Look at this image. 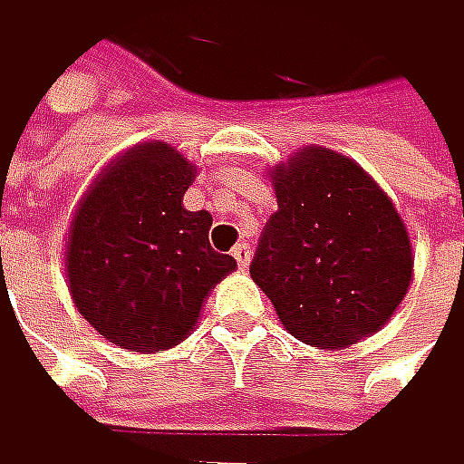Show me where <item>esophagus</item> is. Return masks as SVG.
Instances as JSON below:
<instances>
[{
    "label": "esophagus",
    "mask_w": 464,
    "mask_h": 464,
    "mask_svg": "<svg viewBox=\"0 0 464 464\" xmlns=\"http://www.w3.org/2000/svg\"><path fill=\"white\" fill-rule=\"evenodd\" d=\"M230 256H234V258H237V264H239V266L245 269V266L250 264V245L239 242V245H237L234 250H230Z\"/></svg>",
    "instance_id": "34e87169"
}]
</instances>
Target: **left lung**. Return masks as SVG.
Here are the masks:
<instances>
[{
  "label": "left lung",
  "instance_id": "left-lung-1",
  "mask_svg": "<svg viewBox=\"0 0 464 464\" xmlns=\"http://www.w3.org/2000/svg\"><path fill=\"white\" fill-rule=\"evenodd\" d=\"M272 187L277 211L250 277L283 327L322 349L377 333L412 277L410 237L391 198L360 164L316 145L280 164Z\"/></svg>",
  "mask_w": 464,
  "mask_h": 464
}]
</instances>
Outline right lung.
I'll return each instance as SVG.
<instances>
[{
    "instance_id": "add662e5",
    "label": "right lung",
    "mask_w": 464,
    "mask_h": 464,
    "mask_svg": "<svg viewBox=\"0 0 464 464\" xmlns=\"http://www.w3.org/2000/svg\"><path fill=\"white\" fill-rule=\"evenodd\" d=\"M195 164L164 142L121 156L82 198L68 234V288L110 343L161 352L184 341L237 261L208 245V211H187Z\"/></svg>"
}]
</instances>
